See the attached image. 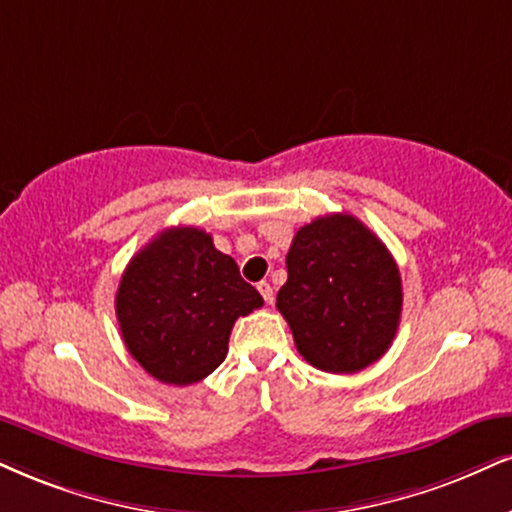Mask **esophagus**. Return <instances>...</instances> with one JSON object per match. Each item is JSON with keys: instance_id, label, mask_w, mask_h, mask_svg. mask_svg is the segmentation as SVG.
Returning <instances> with one entry per match:
<instances>
[{"instance_id": "34e87169", "label": "esophagus", "mask_w": 512, "mask_h": 512, "mask_svg": "<svg viewBox=\"0 0 512 512\" xmlns=\"http://www.w3.org/2000/svg\"><path fill=\"white\" fill-rule=\"evenodd\" d=\"M258 292H261L263 301H266V304H273L275 292H273V287H270V282H258Z\"/></svg>"}]
</instances>
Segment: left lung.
I'll use <instances>...</instances> for the list:
<instances>
[{"label": "left lung", "mask_w": 512, "mask_h": 512, "mask_svg": "<svg viewBox=\"0 0 512 512\" xmlns=\"http://www.w3.org/2000/svg\"><path fill=\"white\" fill-rule=\"evenodd\" d=\"M401 306L399 266L361 220L330 213L296 232L277 311L313 368L334 375L368 368L394 342Z\"/></svg>", "instance_id": "left-lung-1"}]
</instances>
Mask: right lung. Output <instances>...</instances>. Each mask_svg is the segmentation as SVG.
I'll use <instances>...</instances> for the list:
<instances>
[{
    "label": "right lung",
    "mask_w": 512,
    "mask_h": 512,
    "mask_svg": "<svg viewBox=\"0 0 512 512\" xmlns=\"http://www.w3.org/2000/svg\"><path fill=\"white\" fill-rule=\"evenodd\" d=\"M263 306L235 258L199 227H168L132 256L116 294L130 356L159 382L187 387L227 356L232 325Z\"/></svg>",
    "instance_id": "1"
}]
</instances>
